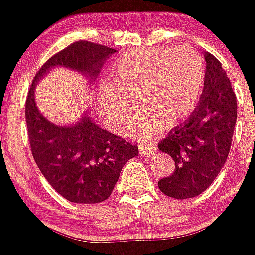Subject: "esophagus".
Instances as JSON below:
<instances>
[{
  "label": "esophagus",
  "mask_w": 255,
  "mask_h": 255,
  "mask_svg": "<svg viewBox=\"0 0 255 255\" xmlns=\"http://www.w3.org/2000/svg\"><path fill=\"white\" fill-rule=\"evenodd\" d=\"M156 151L155 145L153 144H145V145H139V153L142 154L143 156H151L154 155Z\"/></svg>",
  "instance_id": "obj_1"
}]
</instances>
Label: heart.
Returning a JSON list of instances; mask_svg holds the SVG:
<instances>
[{
    "label": "heart",
    "mask_w": 255,
    "mask_h": 255,
    "mask_svg": "<svg viewBox=\"0 0 255 255\" xmlns=\"http://www.w3.org/2000/svg\"><path fill=\"white\" fill-rule=\"evenodd\" d=\"M113 82L99 87V111L117 133L129 129L137 101L142 111L133 128L149 140L159 128H173L194 111L205 80L201 55L189 47L146 48L122 54L111 68Z\"/></svg>",
    "instance_id": "heart-1"
}]
</instances>
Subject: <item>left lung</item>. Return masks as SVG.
<instances>
[{"label": "left lung", "mask_w": 255, "mask_h": 255, "mask_svg": "<svg viewBox=\"0 0 255 255\" xmlns=\"http://www.w3.org/2000/svg\"><path fill=\"white\" fill-rule=\"evenodd\" d=\"M204 90L194 112L158 144L175 161L173 175L160 179L163 194L184 200L210 186L227 160L237 121V100L220 61L205 53Z\"/></svg>", "instance_id": "left-lung-1"}]
</instances>
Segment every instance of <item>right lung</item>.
<instances>
[{"mask_svg": "<svg viewBox=\"0 0 255 255\" xmlns=\"http://www.w3.org/2000/svg\"><path fill=\"white\" fill-rule=\"evenodd\" d=\"M115 53V49L86 40L73 43L40 68L25 101L33 158L50 186L75 204H97L109 199L125 164L139 151L135 145L102 129L90 117L89 110L73 125L50 122L35 104V86L54 68L78 71L92 85Z\"/></svg>", "mask_w": 255, "mask_h": 255, "instance_id": "right-lung-1", "label": "right lung"}]
</instances>
